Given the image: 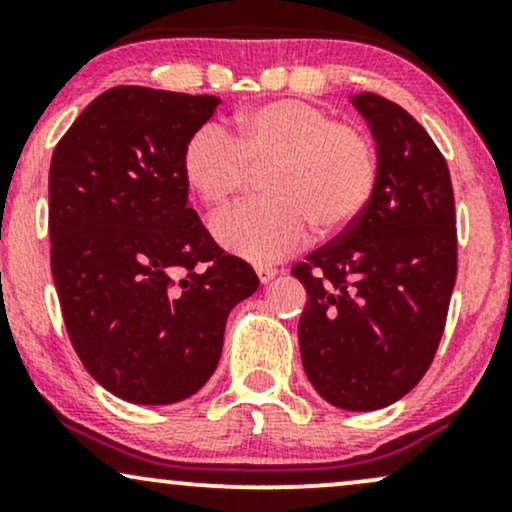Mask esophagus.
<instances>
[{"label": "esophagus", "instance_id": "obj_1", "mask_svg": "<svg viewBox=\"0 0 512 512\" xmlns=\"http://www.w3.org/2000/svg\"><path fill=\"white\" fill-rule=\"evenodd\" d=\"M255 272H257V276H260L262 284H269V281H272L274 276L279 274L274 267H255Z\"/></svg>", "mask_w": 512, "mask_h": 512}]
</instances>
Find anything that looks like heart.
I'll use <instances>...</instances> for the list:
<instances>
[{"label": "heart", "mask_w": 512, "mask_h": 512, "mask_svg": "<svg viewBox=\"0 0 512 512\" xmlns=\"http://www.w3.org/2000/svg\"><path fill=\"white\" fill-rule=\"evenodd\" d=\"M264 167L269 197L211 221L223 248L250 262L291 255L313 228L322 238L344 233L373 202L380 180L378 144L366 129L296 98L240 110L231 134L199 127L180 154L182 178L209 209L226 207L248 187L252 170Z\"/></svg>", "instance_id": "1"}]
</instances>
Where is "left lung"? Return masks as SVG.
<instances>
[{"mask_svg": "<svg viewBox=\"0 0 512 512\" xmlns=\"http://www.w3.org/2000/svg\"><path fill=\"white\" fill-rule=\"evenodd\" d=\"M380 154L373 202L291 269L308 291L303 368L327 402L373 411L414 390L436 358L457 276L445 156L402 105L354 96Z\"/></svg>", "mask_w": 512, "mask_h": 512, "instance_id": "left-lung-1", "label": "left lung"}]
</instances>
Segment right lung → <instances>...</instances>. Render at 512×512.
<instances>
[{"mask_svg": "<svg viewBox=\"0 0 512 512\" xmlns=\"http://www.w3.org/2000/svg\"><path fill=\"white\" fill-rule=\"evenodd\" d=\"M219 98L115 86L50 161V267L76 356L105 390L173 404L211 378L231 308L257 291L245 260L187 207L180 154Z\"/></svg>", "mask_w": 512, "mask_h": 512, "instance_id": "right-lung-1", "label": "right lung"}]
</instances>
